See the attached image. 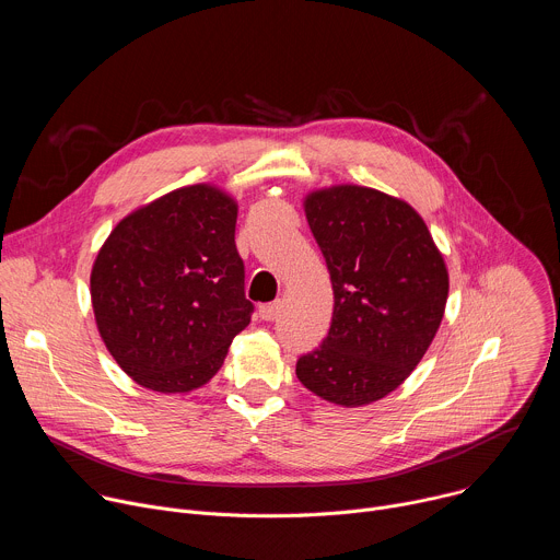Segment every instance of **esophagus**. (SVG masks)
Masks as SVG:
<instances>
[{
    "mask_svg": "<svg viewBox=\"0 0 560 560\" xmlns=\"http://www.w3.org/2000/svg\"><path fill=\"white\" fill-rule=\"evenodd\" d=\"M281 310H283L281 301H270V303L259 305V316L266 318V322H275V318L281 314Z\"/></svg>",
    "mask_w": 560,
    "mask_h": 560,
    "instance_id": "esophagus-1",
    "label": "esophagus"
}]
</instances>
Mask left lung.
I'll list each match as a JSON object with an SVG mask.
<instances>
[{"label":"left lung","mask_w":560,"mask_h":560,"mask_svg":"<svg viewBox=\"0 0 560 560\" xmlns=\"http://www.w3.org/2000/svg\"><path fill=\"white\" fill-rule=\"evenodd\" d=\"M305 217L335 312L322 346L299 357L296 378L337 406L378 401L408 378L441 326L445 261L415 208L372 188L314 192Z\"/></svg>","instance_id":"8db88e82"}]
</instances>
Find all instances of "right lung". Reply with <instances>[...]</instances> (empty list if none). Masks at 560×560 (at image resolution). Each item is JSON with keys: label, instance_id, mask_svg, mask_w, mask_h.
<instances>
[{"label": "right lung", "instance_id": "1", "mask_svg": "<svg viewBox=\"0 0 560 560\" xmlns=\"http://www.w3.org/2000/svg\"><path fill=\"white\" fill-rule=\"evenodd\" d=\"M236 203L179 188L128 214L91 275L100 335L119 368L154 392H190L223 365L255 312L234 244Z\"/></svg>", "mask_w": 560, "mask_h": 560}]
</instances>
